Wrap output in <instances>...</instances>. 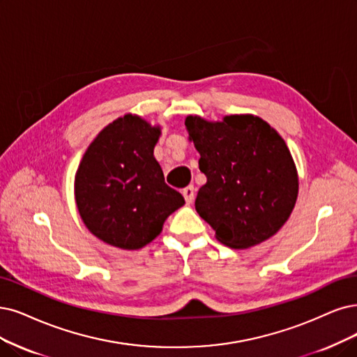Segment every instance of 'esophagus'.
I'll list each match as a JSON object with an SVG mask.
<instances>
[{"instance_id":"34e87169","label":"esophagus","mask_w":357,"mask_h":357,"mask_svg":"<svg viewBox=\"0 0 357 357\" xmlns=\"http://www.w3.org/2000/svg\"><path fill=\"white\" fill-rule=\"evenodd\" d=\"M182 195H183V199H185L187 204H191L192 200H194V187H192V185H188L187 188H183Z\"/></svg>"}]
</instances>
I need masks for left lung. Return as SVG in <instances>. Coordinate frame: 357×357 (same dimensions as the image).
Returning a JSON list of instances; mask_svg holds the SVG:
<instances>
[{
	"label": "left lung",
	"mask_w": 357,
	"mask_h": 357,
	"mask_svg": "<svg viewBox=\"0 0 357 357\" xmlns=\"http://www.w3.org/2000/svg\"><path fill=\"white\" fill-rule=\"evenodd\" d=\"M185 126L207 178L197 194V213L231 248L271 238L298 194L297 169L282 137L253 114H231L222 122L188 116Z\"/></svg>",
	"instance_id": "left-lung-1"
}]
</instances>
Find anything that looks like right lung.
<instances>
[{
  "mask_svg": "<svg viewBox=\"0 0 357 357\" xmlns=\"http://www.w3.org/2000/svg\"><path fill=\"white\" fill-rule=\"evenodd\" d=\"M160 126L125 114L89 144L75 176V199L85 227L113 247L138 250L162 232L185 204L165 182L154 158Z\"/></svg>",
  "mask_w": 357,
  "mask_h": 357,
  "instance_id": "1",
  "label": "right lung"
}]
</instances>
